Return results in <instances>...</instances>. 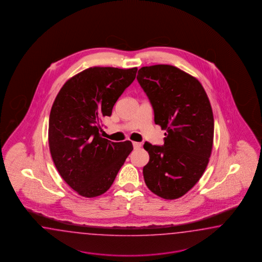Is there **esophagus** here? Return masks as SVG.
Returning a JSON list of instances; mask_svg holds the SVG:
<instances>
[{
    "label": "esophagus",
    "instance_id": "esophagus-1",
    "mask_svg": "<svg viewBox=\"0 0 262 262\" xmlns=\"http://www.w3.org/2000/svg\"><path fill=\"white\" fill-rule=\"evenodd\" d=\"M133 145H134V149H139L140 147L142 146V144L138 142H133Z\"/></svg>",
    "mask_w": 262,
    "mask_h": 262
}]
</instances>
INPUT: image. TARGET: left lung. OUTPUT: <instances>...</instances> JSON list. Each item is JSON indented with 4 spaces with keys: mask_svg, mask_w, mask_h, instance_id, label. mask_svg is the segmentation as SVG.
I'll use <instances>...</instances> for the list:
<instances>
[{
    "mask_svg": "<svg viewBox=\"0 0 262 262\" xmlns=\"http://www.w3.org/2000/svg\"><path fill=\"white\" fill-rule=\"evenodd\" d=\"M137 80L151 102L164 145L145 142L149 162L145 184L164 199L184 195L202 177L212 150L214 119L209 98L196 78L170 64L143 67Z\"/></svg>",
    "mask_w": 262,
    "mask_h": 262,
    "instance_id": "8db88e82",
    "label": "left lung"
}]
</instances>
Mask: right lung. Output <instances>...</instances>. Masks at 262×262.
Returning <instances> with one entry per match:
<instances>
[{
  "label": "right lung",
  "mask_w": 262,
  "mask_h": 262,
  "mask_svg": "<svg viewBox=\"0 0 262 262\" xmlns=\"http://www.w3.org/2000/svg\"><path fill=\"white\" fill-rule=\"evenodd\" d=\"M137 68L93 67L66 81L53 101L49 120V146L67 184L84 198L109 190L133 151L130 141L102 138V119L134 81Z\"/></svg>",
  "instance_id": "obj_1"
}]
</instances>
